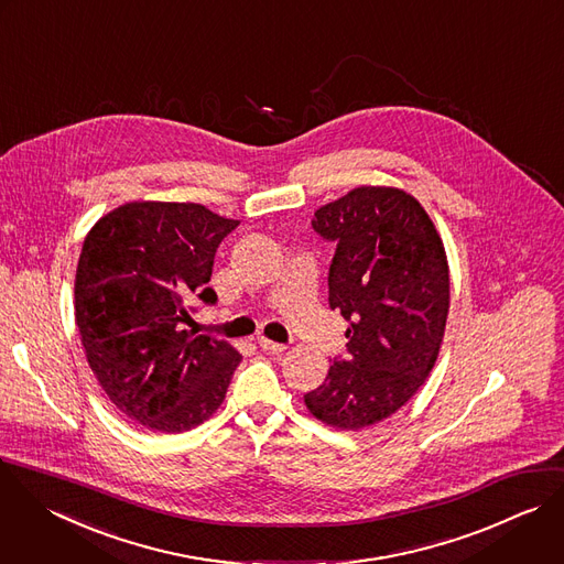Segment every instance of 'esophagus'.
<instances>
[{
	"mask_svg": "<svg viewBox=\"0 0 564 564\" xmlns=\"http://www.w3.org/2000/svg\"><path fill=\"white\" fill-rule=\"evenodd\" d=\"M258 344L262 350H269V352H284L286 346L284 344H278L273 339H267V337H258Z\"/></svg>",
	"mask_w": 564,
	"mask_h": 564,
	"instance_id": "34e87169",
	"label": "esophagus"
}]
</instances>
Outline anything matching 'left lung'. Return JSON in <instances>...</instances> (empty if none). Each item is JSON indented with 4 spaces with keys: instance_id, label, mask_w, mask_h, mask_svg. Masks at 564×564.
Wrapping results in <instances>:
<instances>
[{
    "instance_id": "obj_1",
    "label": "left lung",
    "mask_w": 564,
    "mask_h": 564,
    "mask_svg": "<svg viewBox=\"0 0 564 564\" xmlns=\"http://www.w3.org/2000/svg\"><path fill=\"white\" fill-rule=\"evenodd\" d=\"M335 245L328 304L346 322V355L304 394L319 421L359 430L397 412L430 375L449 308L443 242L425 209L394 187H357L315 212Z\"/></svg>"
}]
</instances>
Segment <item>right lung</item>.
<instances>
[{
	"label": "right lung",
	"mask_w": 564,
	"mask_h": 564,
	"mask_svg": "<svg viewBox=\"0 0 564 564\" xmlns=\"http://www.w3.org/2000/svg\"><path fill=\"white\" fill-rule=\"evenodd\" d=\"M238 225L196 203H128L84 240L75 317L88 364L110 401L150 430H192L225 401L242 355L185 324L196 302H218L207 282Z\"/></svg>",
	"instance_id": "1"
}]
</instances>
